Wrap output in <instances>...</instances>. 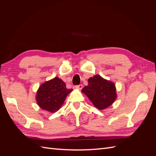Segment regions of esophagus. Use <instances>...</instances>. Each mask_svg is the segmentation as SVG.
<instances>
[{"mask_svg": "<svg viewBox=\"0 0 156 156\" xmlns=\"http://www.w3.org/2000/svg\"><path fill=\"white\" fill-rule=\"evenodd\" d=\"M75 88H76L77 89H79V90H81L83 88V85L82 84H79V85H77L76 87H75Z\"/></svg>", "mask_w": 156, "mask_h": 156, "instance_id": "34e87169", "label": "esophagus"}]
</instances>
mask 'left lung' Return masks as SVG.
<instances>
[{
  "instance_id": "8db88e82",
  "label": "left lung",
  "mask_w": 156,
  "mask_h": 156,
  "mask_svg": "<svg viewBox=\"0 0 156 156\" xmlns=\"http://www.w3.org/2000/svg\"><path fill=\"white\" fill-rule=\"evenodd\" d=\"M88 83L83 88L82 92L98 109H105L116 100L117 94L114 83L96 75L88 79Z\"/></svg>"
}]
</instances>
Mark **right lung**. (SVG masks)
<instances>
[{"label": "right lung", "instance_id": "right-lung-1", "mask_svg": "<svg viewBox=\"0 0 156 156\" xmlns=\"http://www.w3.org/2000/svg\"><path fill=\"white\" fill-rule=\"evenodd\" d=\"M72 90L66 88L62 79L55 77L40 86L36 95L37 104L42 109L53 113L63 105L66 98Z\"/></svg>", "mask_w": 156, "mask_h": 156}]
</instances>
